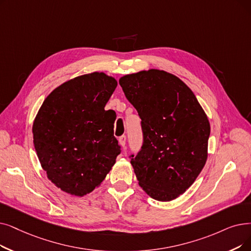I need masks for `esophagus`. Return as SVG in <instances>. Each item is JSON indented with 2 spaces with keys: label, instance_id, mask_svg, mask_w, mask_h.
I'll return each mask as SVG.
<instances>
[{
  "label": "esophagus",
  "instance_id": "1",
  "mask_svg": "<svg viewBox=\"0 0 251 251\" xmlns=\"http://www.w3.org/2000/svg\"><path fill=\"white\" fill-rule=\"evenodd\" d=\"M119 144L121 145L123 148H125V145H126V136L125 135H122L119 137Z\"/></svg>",
  "mask_w": 251,
  "mask_h": 251
}]
</instances>
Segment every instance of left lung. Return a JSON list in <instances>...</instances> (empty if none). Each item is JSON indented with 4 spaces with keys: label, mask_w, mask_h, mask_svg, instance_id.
Returning <instances> with one entry per match:
<instances>
[{
    "label": "left lung",
    "mask_w": 251,
    "mask_h": 251,
    "mask_svg": "<svg viewBox=\"0 0 251 251\" xmlns=\"http://www.w3.org/2000/svg\"><path fill=\"white\" fill-rule=\"evenodd\" d=\"M119 84L141 119L143 147L130 156L138 184L155 200L176 199L206 163L208 118L189 87L165 71L126 75Z\"/></svg>",
    "instance_id": "obj_1"
}]
</instances>
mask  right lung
Wrapping results in <instances>:
<instances>
[{"label": "right lung", "instance_id": "right-lung-1", "mask_svg": "<svg viewBox=\"0 0 251 251\" xmlns=\"http://www.w3.org/2000/svg\"><path fill=\"white\" fill-rule=\"evenodd\" d=\"M104 73L79 75L54 89L32 124L34 145L47 177L82 196L99 187L121 152L114 136L116 113L104 106L117 87Z\"/></svg>", "mask_w": 251, "mask_h": 251}]
</instances>
